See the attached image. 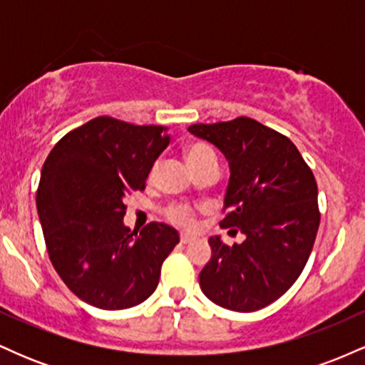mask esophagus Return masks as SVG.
Returning a JSON list of instances; mask_svg holds the SVG:
<instances>
[{"mask_svg":"<svg viewBox=\"0 0 365 365\" xmlns=\"http://www.w3.org/2000/svg\"><path fill=\"white\" fill-rule=\"evenodd\" d=\"M194 240H195V238L192 237V235H187V233H183V235L180 237V242H182L183 245H188V244H190V242H194Z\"/></svg>","mask_w":365,"mask_h":365,"instance_id":"1","label":"esophagus"}]
</instances>
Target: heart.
Here are the masks:
<instances>
[{"label":"heart","mask_w":365,"mask_h":365,"mask_svg":"<svg viewBox=\"0 0 365 365\" xmlns=\"http://www.w3.org/2000/svg\"><path fill=\"white\" fill-rule=\"evenodd\" d=\"M211 158H216L215 150L209 148L207 144H202V142H195V144H192L187 149V161L190 168H194V166ZM166 217H168L171 223L190 228L195 223V211L190 206H187V204H173V206L166 209Z\"/></svg>","instance_id":"heart-1"}]
</instances>
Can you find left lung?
Instances as JSON below:
<instances>
[{"instance_id":"8db88e82","label":"left lung","mask_w":365,"mask_h":365,"mask_svg":"<svg viewBox=\"0 0 365 365\" xmlns=\"http://www.w3.org/2000/svg\"><path fill=\"white\" fill-rule=\"evenodd\" d=\"M188 132L228 159L220 225L245 235L232 247L209 238L212 255L199 274L200 288L230 311H259L297 282L312 252L321 221L316 178L288 137L247 116L195 123Z\"/></svg>"}]
</instances>
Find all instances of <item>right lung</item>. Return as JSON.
I'll return each instance as SVG.
<instances>
[{"label": "right lung", "instance_id": "right-lung-1", "mask_svg": "<svg viewBox=\"0 0 365 365\" xmlns=\"http://www.w3.org/2000/svg\"><path fill=\"white\" fill-rule=\"evenodd\" d=\"M168 128L98 116L66 133L46 158L36 204L54 269L83 302L120 311L156 290L180 242L165 223L137 235L123 225L125 197L144 190Z\"/></svg>", "mask_w": 365, "mask_h": 365}]
</instances>
